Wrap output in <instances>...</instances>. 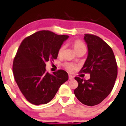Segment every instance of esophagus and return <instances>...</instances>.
Here are the masks:
<instances>
[{
  "mask_svg": "<svg viewBox=\"0 0 126 126\" xmlns=\"http://www.w3.org/2000/svg\"><path fill=\"white\" fill-rule=\"evenodd\" d=\"M69 80H73L74 77L72 76V75H69Z\"/></svg>",
  "mask_w": 126,
  "mask_h": 126,
  "instance_id": "34e87169",
  "label": "esophagus"
}]
</instances>
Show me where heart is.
<instances>
[{"mask_svg":"<svg viewBox=\"0 0 126 126\" xmlns=\"http://www.w3.org/2000/svg\"><path fill=\"white\" fill-rule=\"evenodd\" d=\"M72 46H73V47L74 50H75V52H77L79 51H80V50L81 49H86L85 45H84L83 44V42H81L80 40H75V42L72 43ZM64 49V46L63 45L60 47L59 51H58V55H59V56H60V55H62V54H63ZM64 66L67 71H69V72H72L74 70V67H75V66H74V64L68 63H64Z\"/></svg>","mask_w":126,"mask_h":126,"instance_id":"1","label":"heart"}]
</instances>
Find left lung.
Returning a JSON list of instances; mask_svg holds the SVG:
<instances>
[{
	"label": "left lung",
	"mask_w": 126,
	"mask_h": 126,
	"mask_svg": "<svg viewBox=\"0 0 126 126\" xmlns=\"http://www.w3.org/2000/svg\"><path fill=\"white\" fill-rule=\"evenodd\" d=\"M84 40L88 54L81 72L89 73L91 78L84 80L75 77L79 86L74 94L83 104L93 106L103 101L112 91L117 77V64L112 48L101 38L86 34Z\"/></svg>",
	"instance_id": "1"
}]
</instances>
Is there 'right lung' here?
I'll list each match as a JSON object with an SVG mask.
<instances>
[{"label":"right lung","mask_w":126,"mask_h":126,"mask_svg":"<svg viewBox=\"0 0 126 126\" xmlns=\"http://www.w3.org/2000/svg\"><path fill=\"white\" fill-rule=\"evenodd\" d=\"M68 38V35L40 31L21 43L13 62V74L20 90L30 103L47 104L68 80V74L64 70L50 74L45 68L46 62L57 58L59 48Z\"/></svg>","instance_id":"obj_1"}]
</instances>
